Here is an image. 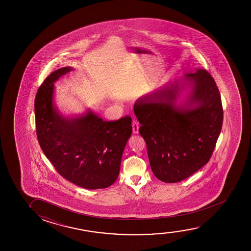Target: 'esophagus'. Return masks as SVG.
<instances>
[{
  "label": "esophagus",
  "mask_w": 251,
  "mask_h": 251,
  "mask_svg": "<svg viewBox=\"0 0 251 251\" xmlns=\"http://www.w3.org/2000/svg\"><path fill=\"white\" fill-rule=\"evenodd\" d=\"M139 127H140V124H139L137 121H133L132 127H133V133L134 134H138L139 133Z\"/></svg>",
  "instance_id": "1"
}]
</instances>
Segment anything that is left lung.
Returning <instances> with one entry per match:
<instances>
[{
  "instance_id": "8db88e82",
  "label": "left lung",
  "mask_w": 251,
  "mask_h": 251,
  "mask_svg": "<svg viewBox=\"0 0 251 251\" xmlns=\"http://www.w3.org/2000/svg\"><path fill=\"white\" fill-rule=\"evenodd\" d=\"M187 88L189 93L178 103ZM134 111L158 180L180 182L209 161L222 128L223 108L216 83L205 69L139 99Z\"/></svg>"
}]
</instances>
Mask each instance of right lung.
Returning <instances> with one entry per match:
<instances>
[{
    "label": "right lung",
    "instance_id": "1",
    "mask_svg": "<svg viewBox=\"0 0 251 251\" xmlns=\"http://www.w3.org/2000/svg\"><path fill=\"white\" fill-rule=\"evenodd\" d=\"M65 67L45 79L35 99L38 142L59 174L87 189H105L116 182L127 141L132 134L129 116L103 121L91 110L65 117L54 102V83L72 71Z\"/></svg>",
    "mask_w": 251,
    "mask_h": 251
}]
</instances>
